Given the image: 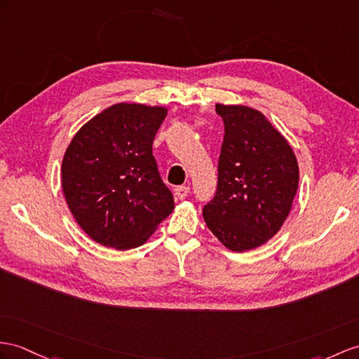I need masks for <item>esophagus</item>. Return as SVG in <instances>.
Wrapping results in <instances>:
<instances>
[{"instance_id":"34e87169","label":"esophagus","mask_w":359,"mask_h":359,"mask_svg":"<svg viewBox=\"0 0 359 359\" xmlns=\"http://www.w3.org/2000/svg\"><path fill=\"white\" fill-rule=\"evenodd\" d=\"M189 191H190V187H189V186H178V187H175V195H177L178 199H186L187 195H189Z\"/></svg>"}]
</instances>
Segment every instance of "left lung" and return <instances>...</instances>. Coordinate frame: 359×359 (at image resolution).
Masks as SVG:
<instances>
[{"label":"left lung","instance_id":"obj_1","mask_svg":"<svg viewBox=\"0 0 359 359\" xmlns=\"http://www.w3.org/2000/svg\"><path fill=\"white\" fill-rule=\"evenodd\" d=\"M225 135L215 198L204 221L234 252L264 245L282 229L299 189V163L287 140L260 111L216 103Z\"/></svg>","mask_w":359,"mask_h":359}]
</instances>
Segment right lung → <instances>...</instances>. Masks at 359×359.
I'll list each match as a JSON object with an SVG mask.
<instances>
[{"label": "right lung", "mask_w": 359, "mask_h": 359, "mask_svg": "<svg viewBox=\"0 0 359 359\" xmlns=\"http://www.w3.org/2000/svg\"><path fill=\"white\" fill-rule=\"evenodd\" d=\"M165 107L116 103L77 130L64 154L62 191L79 226L103 247L133 250L175 207L152 155Z\"/></svg>", "instance_id": "obj_1"}]
</instances>
